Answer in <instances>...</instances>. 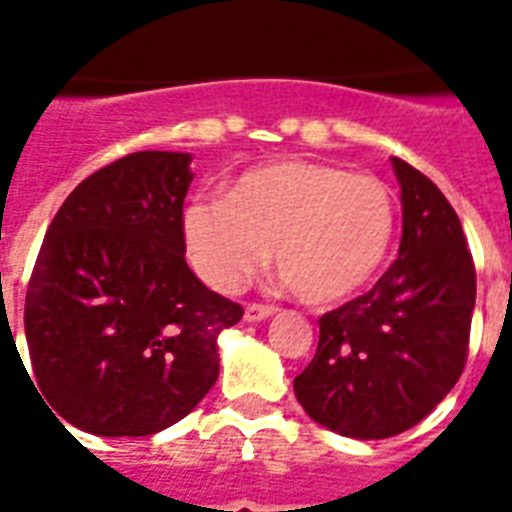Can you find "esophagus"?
Segmentation results:
<instances>
[{"label":"esophagus","mask_w":512,"mask_h":512,"mask_svg":"<svg viewBox=\"0 0 512 512\" xmlns=\"http://www.w3.org/2000/svg\"><path fill=\"white\" fill-rule=\"evenodd\" d=\"M271 316H273V308H271V305L249 303L247 308H244V321H249V324H255V321L271 319Z\"/></svg>","instance_id":"34e87169"}]
</instances>
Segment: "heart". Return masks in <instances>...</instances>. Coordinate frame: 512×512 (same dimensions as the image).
<instances>
[{"label": "heart", "mask_w": 512, "mask_h": 512, "mask_svg": "<svg viewBox=\"0 0 512 512\" xmlns=\"http://www.w3.org/2000/svg\"><path fill=\"white\" fill-rule=\"evenodd\" d=\"M193 268L209 287L236 292L263 268L308 305H332L382 268L396 233V199L380 177L321 162H276L249 170L228 199L185 207Z\"/></svg>", "instance_id": "1"}]
</instances>
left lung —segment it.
<instances>
[{"mask_svg":"<svg viewBox=\"0 0 512 512\" xmlns=\"http://www.w3.org/2000/svg\"><path fill=\"white\" fill-rule=\"evenodd\" d=\"M401 185L398 260L366 295L319 319L295 396L340 436L390 438L436 409L468 358L476 268L462 223L430 177L390 159Z\"/></svg>","mask_w":512,"mask_h":512,"instance_id":"left-lung-1","label":"left lung"}]
</instances>
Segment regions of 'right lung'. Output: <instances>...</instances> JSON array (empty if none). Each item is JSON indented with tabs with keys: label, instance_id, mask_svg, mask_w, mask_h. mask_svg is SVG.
Wrapping results in <instances>:
<instances>
[{
	"label": "right lung",
	"instance_id": "add662e5",
	"mask_svg": "<svg viewBox=\"0 0 512 512\" xmlns=\"http://www.w3.org/2000/svg\"><path fill=\"white\" fill-rule=\"evenodd\" d=\"M191 180V154L138 151L76 185L47 228L23 313L31 382L92 436L183 420L220 374L217 335L244 316L185 263Z\"/></svg>",
	"mask_w": 512,
	"mask_h": 512
}]
</instances>
